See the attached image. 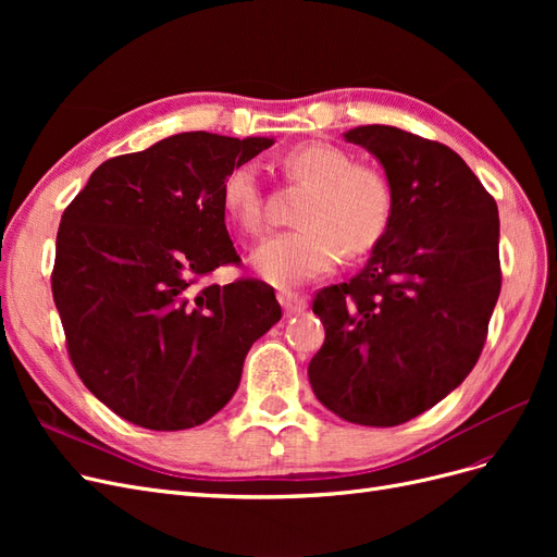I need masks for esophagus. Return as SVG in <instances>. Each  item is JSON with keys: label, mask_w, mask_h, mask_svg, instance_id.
<instances>
[{"label": "esophagus", "mask_w": 557, "mask_h": 557, "mask_svg": "<svg viewBox=\"0 0 557 557\" xmlns=\"http://www.w3.org/2000/svg\"><path fill=\"white\" fill-rule=\"evenodd\" d=\"M278 301L285 311V315H293V313H301L307 309V299L299 297L295 293H278Z\"/></svg>", "instance_id": "34e87169"}]
</instances>
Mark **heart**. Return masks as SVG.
I'll list each match as a JSON object with an SVG mask.
<instances>
[{"mask_svg":"<svg viewBox=\"0 0 557 557\" xmlns=\"http://www.w3.org/2000/svg\"><path fill=\"white\" fill-rule=\"evenodd\" d=\"M285 172L311 185L299 209V230L281 232L250 256L256 274L276 288L325 276L348 258L367 256L387 234L395 211L391 181L374 166L356 164L348 150L309 141L285 156ZM223 207L239 230L264 225V193L258 164L242 162L223 178Z\"/></svg>","mask_w":557,"mask_h":557,"instance_id":"obj_1","label":"heart"}]
</instances>
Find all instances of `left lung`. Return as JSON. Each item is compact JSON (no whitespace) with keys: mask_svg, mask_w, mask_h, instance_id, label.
<instances>
[{"mask_svg":"<svg viewBox=\"0 0 557 557\" xmlns=\"http://www.w3.org/2000/svg\"><path fill=\"white\" fill-rule=\"evenodd\" d=\"M344 139L381 162L395 211L362 272L315 295L325 344L309 383L348 423L393 428L474 369L502 288L499 215L444 144L391 125H362Z\"/></svg>","mask_w":557,"mask_h":557,"instance_id":"1","label":"left lung"}]
</instances>
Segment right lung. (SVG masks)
I'll return each mask as SVG.
<instances>
[{"label":"right lung","instance_id":"obj_1","mask_svg":"<svg viewBox=\"0 0 557 557\" xmlns=\"http://www.w3.org/2000/svg\"><path fill=\"white\" fill-rule=\"evenodd\" d=\"M274 144L172 134L99 164L55 242L53 299L81 381L146 430L207 423L237 393L246 352L281 320L262 281L199 285L239 256L223 178Z\"/></svg>","mask_w":557,"mask_h":557}]
</instances>
